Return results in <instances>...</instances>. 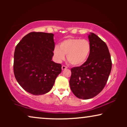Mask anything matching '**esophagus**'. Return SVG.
I'll return each mask as SVG.
<instances>
[{"instance_id": "34e87169", "label": "esophagus", "mask_w": 127, "mask_h": 127, "mask_svg": "<svg viewBox=\"0 0 127 127\" xmlns=\"http://www.w3.org/2000/svg\"><path fill=\"white\" fill-rule=\"evenodd\" d=\"M67 68V66H66L65 65L62 66V70H65V69H66Z\"/></svg>"}]
</instances>
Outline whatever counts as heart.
I'll list each match as a JSON object with an SVG mask.
<instances>
[{"instance_id":"heart-1","label":"heart","mask_w":127,"mask_h":127,"mask_svg":"<svg viewBox=\"0 0 127 127\" xmlns=\"http://www.w3.org/2000/svg\"><path fill=\"white\" fill-rule=\"evenodd\" d=\"M91 51L89 41L79 38H69L57 45L53 50V58L57 62L61 63L65 58L74 66L82 65L87 61Z\"/></svg>"}]
</instances>
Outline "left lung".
<instances>
[{"instance_id": "left-lung-1", "label": "left lung", "mask_w": 127, "mask_h": 127, "mask_svg": "<svg viewBox=\"0 0 127 127\" xmlns=\"http://www.w3.org/2000/svg\"><path fill=\"white\" fill-rule=\"evenodd\" d=\"M91 51L87 61L71 69L70 89L76 97L88 99L96 96L106 84L112 69V60L107 45L96 34L88 35Z\"/></svg>"}]
</instances>
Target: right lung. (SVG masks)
Here are the masks:
<instances>
[{
  "mask_svg": "<svg viewBox=\"0 0 127 127\" xmlns=\"http://www.w3.org/2000/svg\"><path fill=\"white\" fill-rule=\"evenodd\" d=\"M55 47L54 34L33 32L22 38L15 47L14 73L18 84L34 95L49 92L62 66L52 61Z\"/></svg>",
  "mask_w": 127,
  "mask_h": 127,
  "instance_id": "add662e5",
  "label": "right lung"
}]
</instances>
